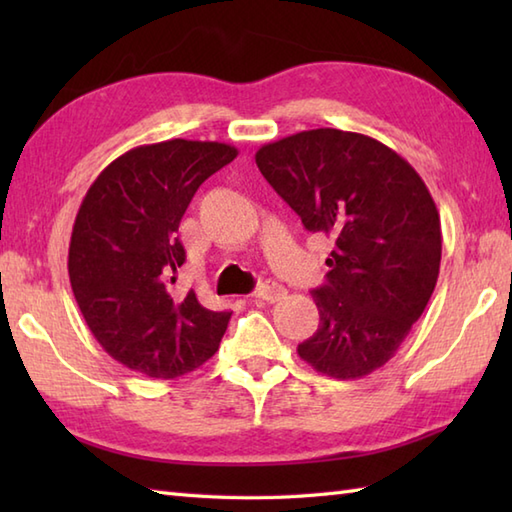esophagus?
<instances>
[{
	"label": "esophagus",
	"instance_id": "1",
	"mask_svg": "<svg viewBox=\"0 0 512 512\" xmlns=\"http://www.w3.org/2000/svg\"><path fill=\"white\" fill-rule=\"evenodd\" d=\"M284 295H286V290L281 288L279 284H275V281H264L262 286H259L253 295L255 301H268V303H275V301H281L284 299Z\"/></svg>",
	"mask_w": 512,
	"mask_h": 512
}]
</instances>
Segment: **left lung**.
Instances as JSON below:
<instances>
[{"mask_svg":"<svg viewBox=\"0 0 512 512\" xmlns=\"http://www.w3.org/2000/svg\"><path fill=\"white\" fill-rule=\"evenodd\" d=\"M255 162L310 233L334 239L328 279L312 290L319 328L299 356L330 378L372 374L436 288L442 231L427 184L376 138L330 127L259 147Z\"/></svg>","mask_w":512,"mask_h":512,"instance_id":"left-lung-1","label":"left lung"}]
</instances>
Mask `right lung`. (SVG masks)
Listing matches in <instances>:
<instances>
[{
	"label": "right lung",
	"instance_id": "right-lung-1",
	"mask_svg": "<svg viewBox=\"0 0 512 512\" xmlns=\"http://www.w3.org/2000/svg\"><path fill=\"white\" fill-rule=\"evenodd\" d=\"M237 149L173 138L110 162L76 213L68 273L94 339L114 361L149 378H178L217 352L231 312L204 308L189 290L173 297L184 264V211Z\"/></svg>",
	"mask_w": 512,
	"mask_h": 512
}]
</instances>
